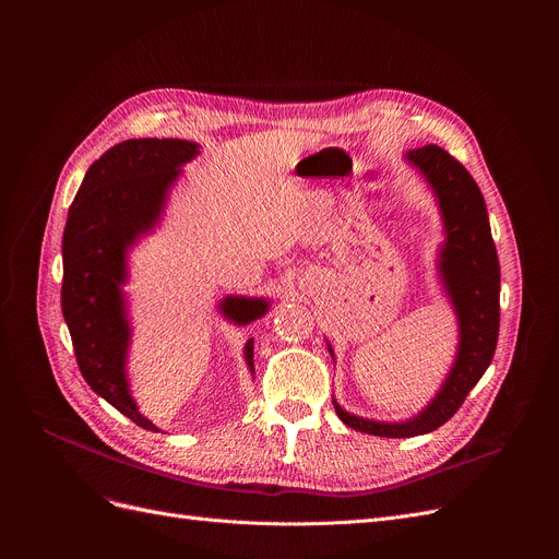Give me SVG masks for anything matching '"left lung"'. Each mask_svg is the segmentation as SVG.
<instances>
[{
	"mask_svg": "<svg viewBox=\"0 0 559 559\" xmlns=\"http://www.w3.org/2000/svg\"><path fill=\"white\" fill-rule=\"evenodd\" d=\"M407 158L424 171L444 213L447 245L439 270L457 312L460 348L442 392L419 417L405 424L360 419L335 403V413L346 426L378 437H415L444 426L487 371L501 326V267L487 205L474 176L437 144L409 152Z\"/></svg>",
	"mask_w": 559,
	"mask_h": 559,
	"instance_id": "1",
	"label": "left lung"
}]
</instances>
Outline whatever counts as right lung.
<instances>
[{"instance_id":"1","label":"right lung","mask_w":559,"mask_h":559,"mask_svg":"<svg viewBox=\"0 0 559 559\" xmlns=\"http://www.w3.org/2000/svg\"><path fill=\"white\" fill-rule=\"evenodd\" d=\"M194 154V142L171 138H138L110 146L87 169L63 233L61 306L76 365L93 392L144 430L158 428L138 413L127 385L129 324L120 292L124 253L142 230L154 226L167 188L179 176L176 167ZM222 310L238 324H249L264 314L267 301L228 297ZM245 356L253 369V340Z\"/></svg>"}]
</instances>
